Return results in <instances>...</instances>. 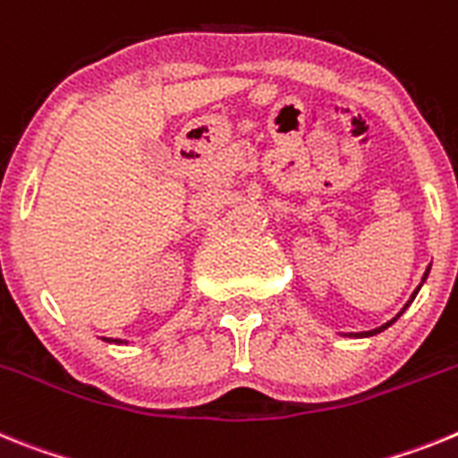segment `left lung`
Here are the masks:
<instances>
[{
  "label": "left lung",
  "mask_w": 458,
  "mask_h": 458,
  "mask_svg": "<svg viewBox=\"0 0 458 458\" xmlns=\"http://www.w3.org/2000/svg\"><path fill=\"white\" fill-rule=\"evenodd\" d=\"M427 274H428V269H427ZM427 274H424V278H427ZM424 278H421V281H424ZM417 293H420V288H417V290H415V293H412L411 301H412V300H415V295H417ZM411 301H408V304H405V306H403V309H401V313H403V311H405V309H408V306H411ZM401 313H399V316H401ZM399 316H396V318H399ZM396 318H392V320H389V323H385V325H383V327H377V329H371V332H361V334H355V336H373V334H377V332H383V329H387V327H389V325H392V323H396Z\"/></svg>",
  "instance_id": "obj_1"
}]
</instances>
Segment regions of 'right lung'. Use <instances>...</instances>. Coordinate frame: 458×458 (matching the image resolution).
Masks as SVG:
<instances>
[{"label":"right lung","instance_id":"right-lung-1","mask_svg":"<svg viewBox=\"0 0 458 458\" xmlns=\"http://www.w3.org/2000/svg\"><path fill=\"white\" fill-rule=\"evenodd\" d=\"M114 341H117V339H114Z\"/></svg>","mask_w":458,"mask_h":458}]
</instances>
